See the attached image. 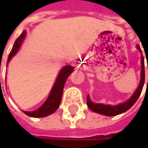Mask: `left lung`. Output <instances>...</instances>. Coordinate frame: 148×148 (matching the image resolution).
Here are the masks:
<instances>
[{"label": "left lung", "instance_id": "left-lung-1", "mask_svg": "<svg viewBox=\"0 0 148 148\" xmlns=\"http://www.w3.org/2000/svg\"><path fill=\"white\" fill-rule=\"evenodd\" d=\"M137 49L141 52V49L140 48V46H137ZM142 53V52H141ZM146 54V57H147V53ZM148 69V65H147ZM144 82H145V68H144V57L141 56V72H140V83L138 86V88L136 89V91L134 92L133 96L125 103H120L116 106H112V105H104L103 103H92L89 98V96L87 95L86 98V103L88 108L97 113L102 114L104 116H116L119 115L121 113H123L125 111H127L129 109H130L133 106L134 103L137 101L138 98L140 97L143 86H144ZM147 86H148V79H147Z\"/></svg>", "mask_w": 148, "mask_h": 148}]
</instances>
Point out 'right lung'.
Returning <instances> with one entry per match:
<instances>
[{
    "label": "right lung",
    "mask_w": 148,
    "mask_h": 148,
    "mask_svg": "<svg viewBox=\"0 0 148 148\" xmlns=\"http://www.w3.org/2000/svg\"><path fill=\"white\" fill-rule=\"evenodd\" d=\"M25 34H26V32H25V31H24L19 35V37L15 40L13 49H12V50L8 56V63L10 62L12 57L18 52L20 45H21L25 37ZM73 71H74V68L72 66L64 67L61 70L60 74L56 79V83H55V85L51 90V92H50L49 96L48 97L47 100L45 102V103L38 110L24 111V113L26 114L27 116H32V117H45V116H47L54 113L59 108V105H60L61 100H62V97L63 87H64V84L66 82V79H68L69 74H71Z\"/></svg>",
    "instance_id": "add662e5"
}]
</instances>
